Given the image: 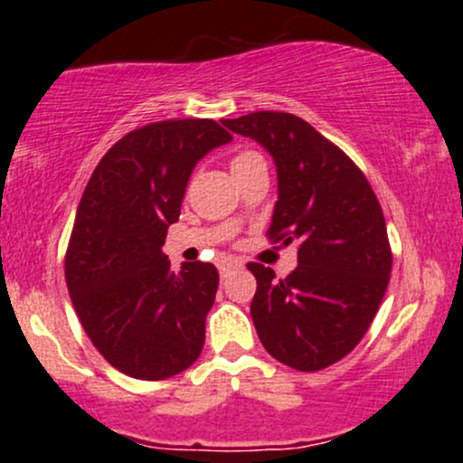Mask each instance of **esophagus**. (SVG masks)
Segmentation results:
<instances>
[{
    "label": "esophagus",
    "mask_w": 463,
    "mask_h": 463,
    "mask_svg": "<svg viewBox=\"0 0 463 463\" xmlns=\"http://www.w3.org/2000/svg\"><path fill=\"white\" fill-rule=\"evenodd\" d=\"M241 268H243V263L237 261V259H224V261L220 263V274H222V279H226L228 274L235 272V269H241Z\"/></svg>",
    "instance_id": "34e87169"
}]
</instances>
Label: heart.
Segmentation results:
<instances>
[{"instance_id":"b5f03b06","label":"heart","mask_w":463,"mask_h":463,"mask_svg":"<svg viewBox=\"0 0 463 463\" xmlns=\"http://www.w3.org/2000/svg\"><path fill=\"white\" fill-rule=\"evenodd\" d=\"M259 154H254V152H243V154H239V156H235L232 158V167H237V165H243L246 161H250V158H257Z\"/></svg>"}]
</instances>
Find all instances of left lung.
<instances>
[{
    "label": "left lung",
    "mask_w": 463,
    "mask_h": 463,
    "mask_svg": "<svg viewBox=\"0 0 463 463\" xmlns=\"http://www.w3.org/2000/svg\"><path fill=\"white\" fill-rule=\"evenodd\" d=\"M222 124L269 152L279 200L268 235L298 241V268L285 279L248 263L257 279L250 313L259 339L289 368H326L361 342L390 283L379 200L357 165L300 117L259 110Z\"/></svg>",
    "instance_id": "obj_1"
}]
</instances>
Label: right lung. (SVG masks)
<instances>
[{
    "label": "right lung",
    "instance_id": "obj_1",
    "mask_svg": "<svg viewBox=\"0 0 463 463\" xmlns=\"http://www.w3.org/2000/svg\"><path fill=\"white\" fill-rule=\"evenodd\" d=\"M213 119H169L119 139L80 200L65 279L84 331L113 368L143 381L187 370L204 346L220 274L211 263L174 272L163 252L200 158L231 143Z\"/></svg>",
    "mask_w": 463,
    "mask_h": 463
}]
</instances>
